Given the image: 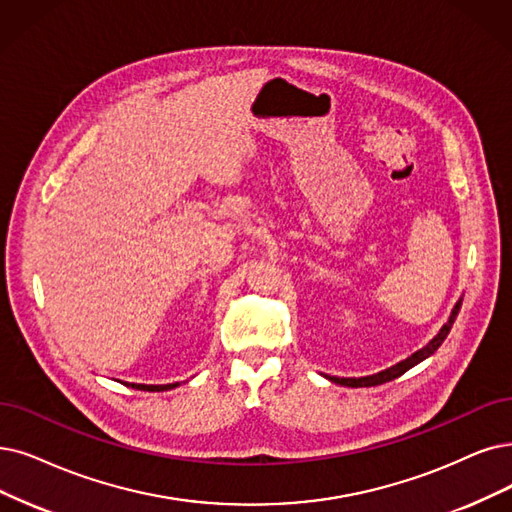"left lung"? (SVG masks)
<instances>
[{
  "mask_svg": "<svg viewBox=\"0 0 512 512\" xmlns=\"http://www.w3.org/2000/svg\"><path fill=\"white\" fill-rule=\"evenodd\" d=\"M460 306H462V298L456 302L452 315H449L447 323L441 327L439 334H437L431 342H428V344L424 346V349L416 351L412 357H407V359L399 361L397 365L388 367V370H382V372H378V374H374V376H363V378H338V376H325V378H327V380H332V382H336V384H342V386H353V388H357V386H376V384H384V382H388V380H395V378H399L401 374H405L407 370H410V367L418 365V363H420V361H424L426 357H431V355L439 349L441 342L447 338L449 330H452V325H454V321H456V317H458Z\"/></svg>",
  "mask_w": 512,
  "mask_h": 512,
  "instance_id": "8db88e82",
  "label": "left lung"
}]
</instances>
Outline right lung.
Masks as SVG:
<instances>
[{
    "instance_id": "right-lung-1",
    "label": "right lung",
    "mask_w": 512,
    "mask_h": 512,
    "mask_svg": "<svg viewBox=\"0 0 512 512\" xmlns=\"http://www.w3.org/2000/svg\"><path fill=\"white\" fill-rule=\"evenodd\" d=\"M132 388H138V391H151V393H159V391H170V388H176L178 382L174 384H128Z\"/></svg>"
}]
</instances>
